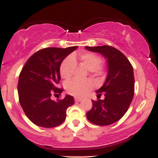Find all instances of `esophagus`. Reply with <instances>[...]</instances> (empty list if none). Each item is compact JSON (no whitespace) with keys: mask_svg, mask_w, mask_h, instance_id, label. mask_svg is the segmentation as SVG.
<instances>
[{"mask_svg":"<svg viewBox=\"0 0 158 158\" xmlns=\"http://www.w3.org/2000/svg\"><path fill=\"white\" fill-rule=\"evenodd\" d=\"M74 99H75V102H80V101H81V98L80 97H75L74 98Z\"/></svg>","mask_w":158,"mask_h":158,"instance_id":"obj_1","label":"esophagus"}]
</instances>
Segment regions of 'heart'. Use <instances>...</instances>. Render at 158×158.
<instances>
[{
	"label": "heart",
	"instance_id": "b5f03b06",
	"mask_svg": "<svg viewBox=\"0 0 158 158\" xmlns=\"http://www.w3.org/2000/svg\"><path fill=\"white\" fill-rule=\"evenodd\" d=\"M81 64L90 73L100 74L102 73V59L94 52H83L79 56ZM75 66V60L73 56H68L62 61L60 65V74L64 79H69L72 76ZM93 88V84L90 80H77L71 79L65 85L67 92L73 96H83Z\"/></svg>",
	"mask_w": 158,
	"mask_h": 158
}]
</instances>
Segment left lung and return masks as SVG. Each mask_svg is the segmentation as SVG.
<instances>
[{
	"label": "left lung",
	"mask_w": 158,
	"mask_h": 158,
	"mask_svg": "<svg viewBox=\"0 0 158 158\" xmlns=\"http://www.w3.org/2000/svg\"><path fill=\"white\" fill-rule=\"evenodd\" d=\"M85 49L101 53L108 62L106 80L97 90L99 99L92 100L93 106L86 117L97 126H108L122 118L129 108L135 94L133 67L126 56L113 47L102 45ZM102 94L105 99L99 100Z\"/></svg>",
	"instance_id": "obj_1"
}]
</instances>
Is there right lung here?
Returning <instances> with one entry per match:
<instances>
[{
  "label": "right lung",
  "instance_id": "obj_1",
  "mask_svg": "<svg viewBox=\"0 0 158 158\" xmlns=\"http://www.w3.org/2000/svg\"><path fill=\"white\" fill-rule=\"evenodd\" d=\"M77 48L41 49L29 58L23 67L18 83L19 102L27 117L36 126H59L66 118L68 108L74 104V98L70 95L56 101L50 97L62 92L63 88H57L61 80L60 65Z\"/></svg>",
  "mask_w": 158,
  "mask_h": 158
}]
</instances>
